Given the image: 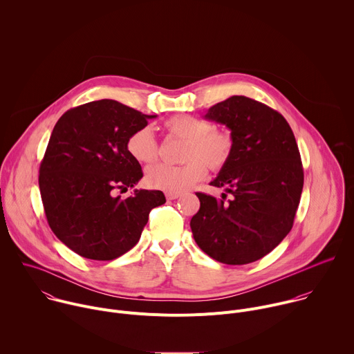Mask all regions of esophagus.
<instances>
[{
    "label": "esophagus",
    "mask_w": 354,
    "mask_h": 354,
    "mask_svg": "<svg viewBox=\"0 0 354 354\" xmlns=\"http://www.w3.org/2000/svg\"><path fill=\"white\" fill-rule=\"evenodd\" d=\"M165 196H167L168 200H175V198H178L180 194H179V193H165Z\"/></svg>",
    "instance_id": "34e87169"
}]
</instances>
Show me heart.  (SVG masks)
<instances>
[{"label":"heart","instance_id":"b5f03b06","mask_svg":"<svg viewBox=\"0 0 354 354\" xmlns=\"http://www.w3.org/2000/svg\"><path fill=\"white\" fill-rule=\"evenodd\" d=\"M165 131L171 138L186 142L182 160L183 165L171 167L158 164L150 167L145 180L147 186L167 193H182L204 179L208 169H223L234 149V140L227 129H215L214 125L193 115H175L165 122ZM128 154L140 164L157 161L160 149L150 127L135 129L127 139Z\"/></svg>","mask_w":354,"mask_h":354}]
</instances>
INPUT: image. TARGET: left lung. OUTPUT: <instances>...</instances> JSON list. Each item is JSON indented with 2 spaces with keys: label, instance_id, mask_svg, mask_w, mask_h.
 Returning <instances> with one entry per match:
<instances>
[{
  "label": "left lung",
  "instance_id": "obj_1",
  "mask_svg": "<svg viewBox=\"0 0 354 354\" xmlns=\"http://www.w3.org/2000/svg\"><path fill=\"white\" fill-rule=\"evenodd\" d=\"M205 120L226 125L233 136L230 161L209 183L232 197L196 193L193 238L219 263L249 264L272 252L293 226L304 182L299 147L278 111L245 95L212 105Z\"/></svg>",
  "mask_w": 354,
  "mask_h": 354
}]
</instances>
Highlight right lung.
<instances>
[{
    "label": "right lung",
    "instance_id": "1",
    "mask_svg": "<svg viewBox=\"0 0 354 354\" xmlns=\"http://www.w3.org/2000/svg\"><path fill=\"white\" fill-rule=\"evenodd\" d=\"M151 118L115 100H98L68 109L55 124L39 186L51 230L76 254L97 261L121 257L139 242L150 211L165 203L160 190L115 196L143 176L127 139Z\"/></svg>",
    "mask_w": 354,
    "mask_h": 354
}]
</instances>
